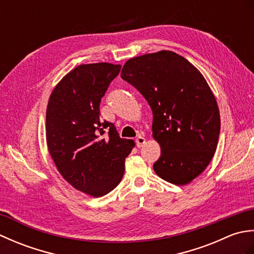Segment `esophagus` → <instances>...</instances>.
<instances>
[{
	"instance_id": "obj_1",
	"label": "esophagus",
	"mask_w": 254,
	"mask_h": 254,
	"mask_svg": "<svg viewBox=\"0 0 254 254\" xmlns=\"http://www.w3.org/2000/svg\"><path fill=\"white\" fill-rule=\"evenodd\" d=\"M135 142H136V146L137 147H142L143 145L146 143V141H145V138L143 136H137L136 139H135Z\"/></svg>"
}]
</instances>
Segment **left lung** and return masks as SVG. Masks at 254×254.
<instances>
[{
    "label": "left lung",
    "instance_id": "1",
    "mask_svg": "<svg viewBox=\"0 0 254 254\" xmlns=\"http://www.w3.org/2000/svg\"><path fill=\"white\" fill-rule=\"evenodd\" d=\"M121 77L147 100L153 137L161 148L154 170L161 179L185 186L212 160L220 118L216 99L198 69L172 51L127 60Z\"/></svg>",
    "mask_w": 254,
    "mask_h": 254
}]
</instances>
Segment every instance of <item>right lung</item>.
Segmentation results:
<instances>
[{
    "label": "right lung",
    "instance_id": "right-lung-1",
    "mask_svg": "<svg viewBox=\"0 0 254 254\" xmlns=\"http://www.w3.org/2000/svg\"><path fill=\"white\" fill-rule=\"evenodd\" d=\"M120 69V64L110 63L78 65L56 86L47 107V145L59 172L94 197L120 183L124 161L135 145L99 117L101 98Z\"/></svg>",
    "mask_w": 254,
    "mask_h": 254
}]
</instances>
